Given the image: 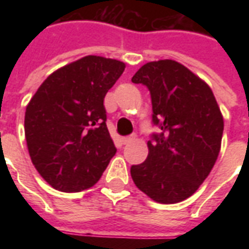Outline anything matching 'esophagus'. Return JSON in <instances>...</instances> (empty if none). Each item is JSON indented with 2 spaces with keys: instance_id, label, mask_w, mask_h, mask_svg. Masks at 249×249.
<instances>
[{
  "instance_id": "esophagus-1",
  "label": "esophagus",
  "mask_w": 249,
  "mask_h": 249,
  "mask_svg": "<svg viewBox=\"0 0 249 249\" xmlns=\"http://www.w3.org/2000/svg\"><path fill=\"white\" fill-rule=\"evenodd\" d=\"M135 139V135H130V136H125V137H123L121 139V141H123V144H128V142H130V141Z\"/></svg>"
}]
</instances>
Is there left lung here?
Masks as SVG:
<instances>
[{"label":"left lung","mask_w":249,"mask_h":249,"mask_svg":"<svg viewBox=\"0 0 249 249\" xmlns=\"http://www.w3.org/2000/svg\"><path fill=\"white\" fill-rule=\"evenodd\" d=\"M132 82L148 88L152 123L148 157L132 165L136 187L162 204L183 201L197 191L217 160L224 121L211 88L180 62L142 65Z\"/></svg>","instance_id":"1"}]
</instances>
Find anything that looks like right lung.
<instances>
[{"mask_svg":"<svg viewBox=\"0 0 249 249\" xmlns=\"http://www.w3.org/2000/svg\"><path fill=\"white\" fill-rule=\"evenodd\" d=\"M124 69L117 60L82 57L53 71L28 104L30 159L54 189L80 192L93 187L114 156L104 98Z\"/></svg>","mask_w":249,"mask_h":249,"instance_id":"obj_1","label":"right lung"}]
</instances>
